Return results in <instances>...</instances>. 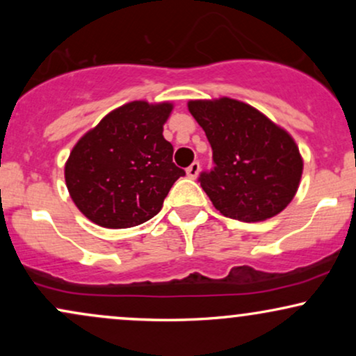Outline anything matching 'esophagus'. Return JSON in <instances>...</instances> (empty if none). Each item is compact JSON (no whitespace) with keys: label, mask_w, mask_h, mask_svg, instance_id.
Returning <instances> with one entry per match:
<instances>
[{"label":"esophagus","mask_w":356,"mask_h":356,"mask_svg":"<svg viewBox=\"0 0 356 356\" xmlns=\"http://www.w3.org/2000/svg\"><path fill=\"white\" fill-rule=\"evenodd\" d=\"M199 170H201V165H199V162H192V164L187 167V175H189L191 179H195L199 175Z\"/></svg>","instance_id":"esophagus-1"}]
</instances>
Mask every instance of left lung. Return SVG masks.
<instances>
[{"instance_id": "1", "label": "left lung", "mask_w": 356, "mask_h": 356, "mask_svg": "<svg viewBox=\"0 0 356 356\" xmlns=\"http://www.w3.org/2000/svg\"><path fill=\"white\" fill-rule=\"evenodd\" d=\"M187 107L212 147L216 167L199 182L216 209L243 222L280 214L303 174L295 138L257 108L229 97L189 100Z\"/></svg>"}]
</instances>
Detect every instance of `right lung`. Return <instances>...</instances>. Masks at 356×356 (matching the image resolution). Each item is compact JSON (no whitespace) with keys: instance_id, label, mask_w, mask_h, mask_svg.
Segmentation results:
<instances>
[{"instance_id":"right-lung-1","label":"right lung","mask_w":356,"mask_h":356,"mask_svg":"<svg viewBox=\"0 0 356 356\" xmlns=\"http://www.w3.org/2000/svg\"><path fill=\"white\" fill-rule=\"evenodd\" d=\"M170 102H129L107 113L72 149L65 182L92 222L125 229L152 219L179 177L174 147L162 132Z\"/></svg>"}]
</instances>
